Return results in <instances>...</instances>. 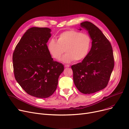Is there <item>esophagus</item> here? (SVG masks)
Instances as JSON below:
<instances>
[{"label": "esophagus", "instance_id": "obj_1", "mask_svg": "<svg viewBox=\"0 0 129 129\" xmlns=\"http://www.w3.org/2000/svg\"><path fill=\"white\" fill-rule=\"evenodd\" d=\"M64 66H65V67H70V65H65Z\"/></svg>", "mask_w": 129, "mask_h": 129}]
</instances>
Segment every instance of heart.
Returning a JSON list of instances; mask_svg holds the SVG:
<instances>
[{
    "label": "heart",
    "mask_w": 129,
    "mask_h": 129,
    "mask_svg": "<svg viewBox=\"0 0 129 129\" xmlns=\"http://www.w3.org/2000/svg\"><path fill=\"white\" fill-rule=\"evenodd\" d=\"M90 45L91 39L88 34L71 30L60 33L57 41L50 40L47 47L51 56L56 60H59L65 51L66 53L62 60L71 63L74 60H83L89 52Z\"/></svg>",
    "instance_id": "obj_1"
}]
</instances>
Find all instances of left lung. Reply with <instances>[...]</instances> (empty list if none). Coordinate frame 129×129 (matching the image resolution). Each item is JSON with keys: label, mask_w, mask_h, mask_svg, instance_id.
I'll return each mask as SVG.
<instances>
[{"label": "left lung", "mask_w": 129, "mask_h": 129, "mask_svg": "<svg viewBox=\"0 0 129 129\" xmlns=\"http://www.w3.org/2000/svg\"><path fill=\"white\" fill-rule=\"evenodd\" d=\"M80 27L88 32L91 47L82 62L71 67L74 83L78 90L84 94H90L107 86L114 67L113 51L110 42L95 25L84 21L80 23Z\"/></svg>", "instance_id": "obj_1"}]
</instances>
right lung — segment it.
Returning a JSON list of instances; mask_svg holds the SVG:
<instances>
[{
    "mask_svg": "<svg viewBox=\"0 0 129 129\" xmlns=\"http://www.w3.org/2000/svg\"><path fill=\"white\" fill-rule=\"evenodd\" d=\"M48 28L27 30L13 53V72L22 89L37 98L49 97L55 91L64 65L54 61L46 43L51 37Z\"/></svg>",
    "mask_w": 129,
    "mask_h": 129,
    "instance_id": "1",
    "label": "right lung"
}]
</instances>
